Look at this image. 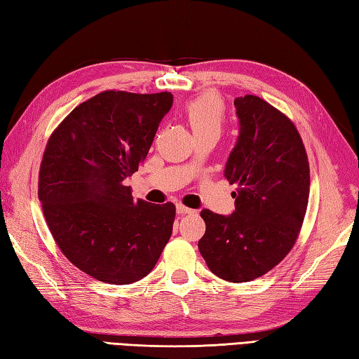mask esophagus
I'll list each match as a JSON object with an SVG mask.
<instances>
[{"label":"esophagus","mask_w":359,"mask_h":359,"mask_svg":"<svg viewBox=\"0 0 359 359\" xmlns=\"http://www.w3.org/2000/svg\"><path fill=\"white\" fill-rule=\"evenodd\" d=\"M176 210H177V214H182V215H185V214H193V212H194L193 210H189V208H187L185 205H182V203H179V205L176 206Z\"/></svg>","instance_id":"34e87169"}]
</instances>
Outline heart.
Returning a JSON list of instances; mask_svg holds the SVG:
<instances>
[{
	"instance_id": "obj_1",
	"label": "heart",
	"mask_w": 359,
	"mask_h": 359,
	"mask_svg": "<svg viewBox=\"0 0 359 359\" xmlns=\"http://www.w3.org/2000/svg\"><path fill=\"white\" fill-rule=\"evenodd\" d=\"M185 114L194 136L222 131L224 121V104L214 93L198 96L185 105Z\"/></svg>"
}]
</instances>
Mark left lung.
Returning a JSON list of instances; mask_svg holds the SVG:
<instances>
[{"mask_svg":"<svg viewBox=\"0 0 359 359\" xmlns=\"http://www.w3.org/2000/svg\"><path fill=\"white\" fill-rule=\"evenodd\" d=\"M240 131L224 177L237 185L236 211L200 212L206 223L198 251L222 280L243 283L275 268L297 237L309 202L311 172L294 122L254 95L234 101Z\"/></svg>","mask_w":359,"mask_h":359,"instance_id":"1","label":"left lung"}]
</instances>
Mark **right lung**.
Instances as JSON below:
<instances>
[{
	"label": "right lung",
	"instance_id": "right-lung-1",
	"mask_svg": "<svg viewBox=\"0 0 359 359\" xmlns=\"http://www.w3.org/2000/svg\"><path fill=\"white\" fill-rule=\"evenodd\" d=\"M171 105L168 91L107 90L74 108L47 142L38 185L47 226L78 269L108 285L147 277L171 237L174 203L135 200L123 183Z\"/></svg>",
	"mask_w": 359,
	"mask_h": 359
}]
</instances>
